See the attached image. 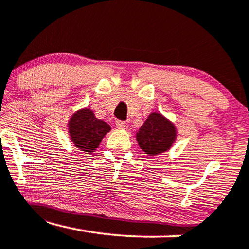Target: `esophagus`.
<instances>
[{
	"label": "esophagus",
	"mask_w": 249,
	"mask_h": 249,
	"mask_svg": "<svg viewBox=\"0 0 249 249\" xmlns=\"http://www.w3.org/2000/svg\"><path fill=\"white\" fill-rule=\"evenodd\" d=\"M115 125H117L118 129H124L125 127H127V124H125L124 121L117 120V121H115Z\"/></svg>",
	"instance_id": "34e87169"
}]
</instances>
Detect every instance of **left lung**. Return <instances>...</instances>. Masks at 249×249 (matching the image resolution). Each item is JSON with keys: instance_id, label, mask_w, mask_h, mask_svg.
<instances>
[{"instance_id": "left-lung-1", "label": "left lung", "mask_w": 249, "mask_h": 249, "mask_svg": "<svg viewBox=\"0 0 249 249\" xmlns=\"http://www.w3.org/2000/svg\"><path fill=\"white\" fill-rule=\"evenodd\" d=\"M176 137L175 124L160 113L149 114L136 136L139 147L151 156L168 151Z\"/></svg>"}]
</instances>
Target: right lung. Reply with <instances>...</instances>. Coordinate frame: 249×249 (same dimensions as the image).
<instances>
[{
    "label": "right lung",
    "mask_w": 249,
    "mask_h": 249,
    "mask_svg": "<svg viewBox=\"0 0 249 249\" xmlns=\"http://www.w3.org/2000/svg\"><path fill=\"white\" fill-rule=\"evenodd\" d=\"M68 124L74 146L88 153L94 152L104 136L111 130L110 125L105 121L95 118L93 111L89 108L77 111Z\"/></svg>",
    "instance_id": "add662e5"
}]
</instances>
